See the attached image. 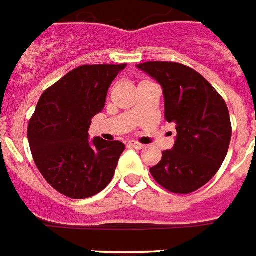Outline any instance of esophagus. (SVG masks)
Segmentation results:
<instances>
[{"mask_svg": "<svg viewBox=\"0 0 256 256\" xmlns=\"http://www.w3.org/2000/svg\"><path fill=\"white\" fill-rule=\"evenodd\" d=\"M128 145H130V148H134V149H142L144 148V145L142 144H140V142H138V141H130V142H128Z\"/></svg>", "mask_w": 256, "mask_h": 256, "instance_id": "obj_1", "label": "esophagus"}]
</instances>
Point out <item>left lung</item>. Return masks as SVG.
<instances>
[{
	"mask_svg": "<svg viewBox=\"0 0 256 256\" xmlns=\"http://www.w3.org/2000/svg\"><path fill=\"white\" fill-rule=\"evenodd\" d=\"M138 68L161 84L165 118L177 130L173 149L164 150L150 174L172 193H193L209 182L226 158L232 140L228 106L201 74L181 63L145 62Z\"/></svg>",
	"mask_w": 256,
	"mask_h": 256,
	"instance_id": "obj_1",
	"label": "left lung"
}]
</instances>
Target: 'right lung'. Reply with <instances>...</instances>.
Segmentation results:
<instances>
[{"label": "right lung", "instance_id": "right-lung-1", "mask_svg": "<svg viewBox=\"0 0 256 256\" xmlns=\"http://www.w3.org/2000/svg\"><path fill=\"white\" fill-rule=\"evenodd\" d=\"M124 64H86L47 88L28 126L32 158L56 192L74 200L92 197L115 174L126 145L90 140L91 118L106 106L110 86Z\"/></svg>", "mask_w": 256, "mask_h": 256}]
</instances>
